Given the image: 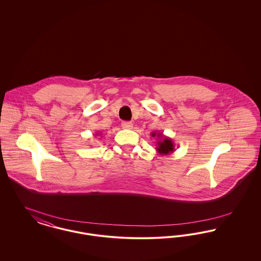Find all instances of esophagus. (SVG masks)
Here are the masks:
<instances>
[{
  "mask_svg": "<svg viewBox=\"0 0 261 261\" xmlns=\"http://www.w3.org/2000/svg\"><path fill=\"white\" fill-rule=\"evenodd\" d=\"M121 126L123 129H131L133 127V123L130 122V121H123L121 123Z\"/></svg>",
  "mask_w": 261,
  "mask_h": 261,
  "instance_id": "1",
  "label": "esophagus"
}]
</instances>
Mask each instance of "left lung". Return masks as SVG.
Returning a JSON list of instances; mask_svg holds the SVG:
<instances>
[{"mask_svg": "<svg viewBox=\"0 0 261 261\" xmlns=\"http://www.w3.org/2000/svg\"><path fill=\"white\" fill-rule=\"evenodd\" d=\"M151 137L155 138V146H156V151L161 155H168L169 153H172L175 150V145L171 138L164 136L162 133H156L152 132Z\"/></svg>", "mask_w": 261, "mask_h": 261, "instance_id": "obj_1", "label": "left lung"}]
</instances>
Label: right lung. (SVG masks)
I'll return each instance as SVG.
<instances>
[{"mask_svg": "<svg viewBox=\"0 0 261 261\" xmlns=\"http://www.w3.org/2000/svg\"><path fill=\"white\" fill-rule=\"evenodd\" d=\"M97 135H98V134H97ZM97 135H96V136H97Z\"/></svg>", "mask_w": 261, "mask_h": 261, "instance_id": "obj_1", "label": "right lung"}]
</instances>
